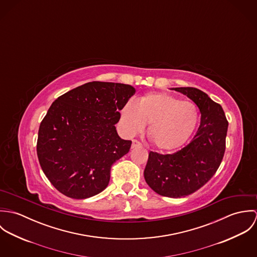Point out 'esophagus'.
<instances>
[{
    "instance_id": "obj_1",
    "label": "esophagus",
    "mask_w": 257,
    "mask_h": 257,
    "mask_svg": "<svg viewBox=\"0 0 257 257\" xmlns=\"http://www.w3.org/2000/svg\"><path fill=\"white\" fill-rule=\"evenodd\" d=\"M142 147V144L136 140L133 141V144H132V148H136V147Z\"/></svg>"
}]
</instances>
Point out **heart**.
<instances>
[{"mask_svg": "<svg viewBox=\"0 0 257 257\" xmlns=\"http://www.w3.org/2000/svg\"><path fill=\"white\" fill-rule=\"evenodd\" d=\"M199 118L195 104L165 93L141 97L137 104L126 103L120 110L124 133L135 136L148 123L149 142L160 150H175L187 143Z\"/></svg>", "mask_w": 257, "mask_h": 257, "instance_id": "obj_1", "label": "heart"}]
</instances>
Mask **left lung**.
Instances as JSON below:
<instances>
[{"instance_id":"obj_1","label":"left lung","mask_w":257,"mask_h":257,"mask_svg":"<svg viewBox=\"0 0 257 257\" xmlns=\"http://www.w3.org/2000/svg\"><path fill=\"white\" fill-rule=\"evenodd\" d=\"M199 108L201 122L192 141L172 154L150 151L145 169L147 185L157 194L182 198L207 183L216 173L225 149L228 122L221 106L203 91L192 87L172 88Z\"/></svg>"}]
</instances>
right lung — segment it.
I'll list each match as a JSON object with an SVG mask.
<instances>
[{"instance_id":"add662e5","label":"right lung","mask_w":257,"mask_h":257,"mask_svg":"<svg viewBox=\"0 0 257 257\" xmlns=\"http://www.w3.org/2000/svg\"><path fill=\"white\" fill-rule=\"evenodd\" d=\"M135 94L131 85L95 81L52 103L39 125L37 152L43 173L60 193L87 199L107 188L111 165L132 146L114 124Z\"/></svg>"}]
</instances>
